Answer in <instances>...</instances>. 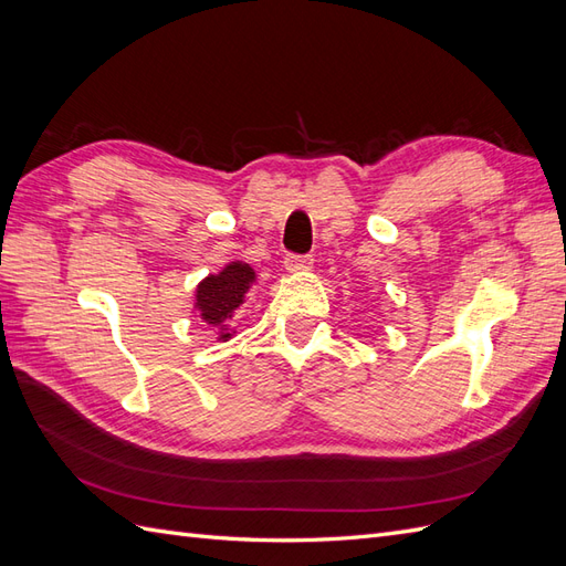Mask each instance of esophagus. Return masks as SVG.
Instances as JSON below:
<instances>
[{
    "label": "esophagus",
    "instance_id": "obj_1",
    "mask_svg": "<svg viewBox=\"0 0 566 566\" xmlns=\"http://www.w3.org/2000/svg\"><path fill=\"white\" fill-rule=\"evenodd\" d=\"M283 264L290 273H302V271H310L314 266V256L312 254H287Z\"/></svg>",
    "mask_w": 566,
    "mask_h": 566
}]
</instances>
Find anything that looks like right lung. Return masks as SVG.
<instances>
[{"instance_id":"right-lung-1","label":"right lung","mask_w":566,"mask_h":566,"mask_svg":"<svg viewBox=\"0 0 566 566\" xmlns=\"http://www.w3.org/2000/svg\"><path fill=\"white\" fill-rule=\"evenodd\" d=\"M256 281V273L245 262H229L219 273H210L196 287L193 312L202 318L205 325L217 333L219 342L231 339V318L238 306L245 302V295Z\"/></svg>"}]
</instances>
